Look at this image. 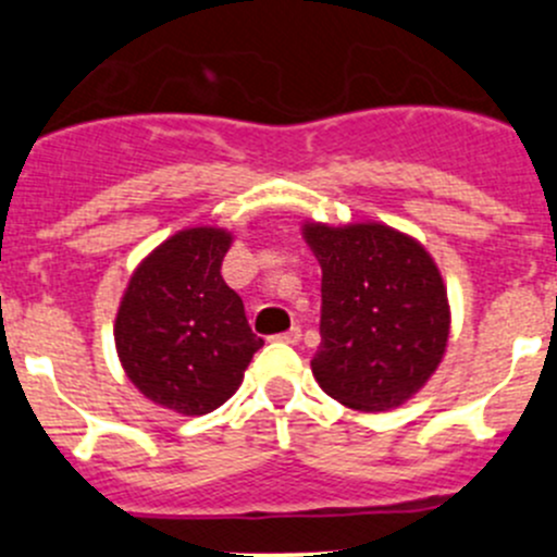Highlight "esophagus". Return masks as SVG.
Returning a JSON list of instances; mask_svg holds the SVG:
<instances>
[{
  "mask_svg": "<svg viewBox=\"0 0 557 557\" xmlns=\"http://www.w3.org/2000/svg\"><path fill=\"white\" fill-rule=\"evenodd\" d=\"M301 339V329L299 325H294V329H288L285 334H277L274 336V342H285V345H296V342Z\"/></svg>",
  "mask_w": 557,
  "mask_h": 557,
  "instance_id": "esophagus-1",
  "label": "esophagus"
}]
</instances>
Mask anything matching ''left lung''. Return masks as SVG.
Segmentation results:
<instances>
[{"label":"left lung","instance_id":"8db88e82","mask_svg":"<svg viewBox=\"0 0 557 557\" xmlns=\"http://www.w3.org/2000/svg\"><path fill=\"white\" fill-rule=\"evenodd\" d=\"M301 232L323 269L314 380L350 409L401 407L436 372L450 336L440 267L385 223H305Z\"/></svg>","mask_w":557,"mask_h":557}]
</instances>
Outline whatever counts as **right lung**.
Listing matches in <instances>:
<instances>
[{
	"mask_svg": "<svg viewBox=\"0 0 557 557\" xmlns=\"http://www.w3.org/2000/svg\"><path fill=\"white\" fill-rule=\"evenodd\" d=\"M226 228H183L134 269L115 318L126 377L153 404L207 414L234 396L263 345L221 274Z\"/></svg>",
	"mask_w": 557,
	"mask_h": 557,
	"instance_id": "obj_1",
	"label": "right lung"
}]
</instances>
